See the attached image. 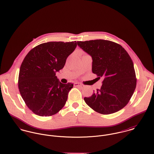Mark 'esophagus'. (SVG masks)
Returning a JSON list of instances; mask_svg holds the SVG:
<instances>
[{
  "label": "esophagus",
  "mask_w": 154,
  "mask_h": 154,
  "mask_svg": "<svg viewBox=\"0 0 154 154\" xmlns=\"http://www.w3.org/2000/svg\"><path fill=\"white\" fill-rule=\"evenodd\" d=\"M74 85H75V87H84V85H83L82 84H81L79 83V82H76V83H75V84H74Z\"/></svg>",
  "instance_id": "34e87169"
}]
</instances>
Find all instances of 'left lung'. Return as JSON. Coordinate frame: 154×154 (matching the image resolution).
Instances as JSON below:
<instances>
[{"label": "left lung", "mask_w": 154, "mask_h": 154, "mask_svg": "<svg viewBox=\"0 0 154 154\" xmlns=\"http://www.w3.org/2000/svg\"><path fill=\"white\" fill-rule=\"evenodd\" d=\"M78 45L92 57V72L104 79L100 89L84 98L87 104L103 114L124 108L136 86L133 63L128 52L120 44L109 40L78 42Z\"/></svg>", "instance_id": "1"}]
</instances>
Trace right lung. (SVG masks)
Returning a JSON list of instances; mask_svg holds the SVG:
<instances>
[{"label":"right lung","instance_id":"right-lung-1","mask_svg":"<svg viewBox=\"0 0 154 154\" xmlns=\"http://www.w3.org/2000/svg\"><path fill=\"white\" fill-rule=\"evenodd\" d=\"M76 42L39 44L26 54L20 67L18 88L27 107L40 116L58 112L66 104L73 84L61 83L56 73L63 69Z\"/></svg>","mask_w":154,"mask_h":154}]
</instances>
